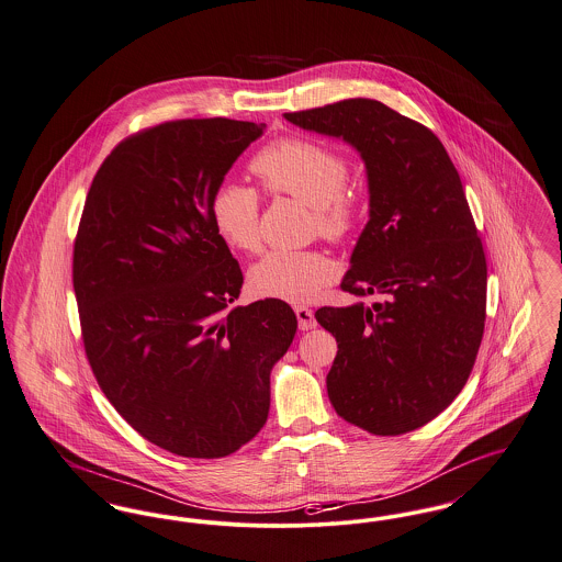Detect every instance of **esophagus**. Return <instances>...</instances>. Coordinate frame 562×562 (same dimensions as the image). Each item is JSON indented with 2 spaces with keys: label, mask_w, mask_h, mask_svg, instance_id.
I'll list each match as a JSON object with an SVG mask.
<instances>
[{
  "label": "esophagus",
  "mask_w": 562,
  "mask_h": 562,
  "mask_svg": "<svg viewBox=\"0 0 562 562\" xmlns=\"http://www.w3.org/2000/svg\"><path fill=\"white\" fill-rule=\"evenodd\" d=\"M294 311H296V317H299L300 330H313L317 326L315 315H313V311L308 306H296Z\"/></svg>",
  "instance_id": "esophagus-1"
}]
</instances>
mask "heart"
<instances>
[{
	"instance_id": "1",
	"label": "heart",
	"mask_w": 562,
	"mask_h": 562,
	"mask_svg": "<svg viewBox=\"0 0 562 562\" xmlns=\"http://www.w3.org/2000/svg\"><path fill=\"white\" fill-rule=\"evenodd\" d=\"M251 172L270 193H285L313 209L317 232L345 238L360 217V198L347 188V161L338 150L306 138H281L260 150ZM211 220L232 249L260 247V195L254 188L225 181L213 191ZM337 277V263L322 251H268L249 270L254 292L263 299L306 302Z\"/></svg>"
}]
</instances>
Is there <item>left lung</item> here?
I'll return each instance as SVG.
<instances>
[{
  "mask_svg": "<svg viewBox=\"0 0 562 562\" xmlns=\"http://www.w3.org/2000/svg\"><path fill=\"white\" fill-rule=\"evenodd\" d=\"M342 138L369 179V224L340 288L373 304L322 306L337 338L335 412L381 437L428 424L464 387L486 319V256L458 170L422 123L367 98L283 114Z\"/></svg>",
  "mask_w": 562,
  "mask_h": 562,
  "instance_id": "8db88e82",
  "label": "left lung"
}]
</instances>
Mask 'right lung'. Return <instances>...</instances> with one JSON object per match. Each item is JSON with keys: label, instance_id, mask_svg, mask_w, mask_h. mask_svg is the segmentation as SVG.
<instances>
[{"label": "right lung", "instance_id": "right-lung-1", "mask_svg": "<svg viewBox=\"0 0 562 562\" xmlns=\"http://www.w3.org/2000/svg\"><path fill=\"white\" fill-rule=\"evenodd\" d=\"M263 123L183 119L143 130L100 166L75 240L85 353L147 441L224 458L270 409V371L299 319L283 300L229 306L240 266L211 220L213 191Z\"/></svg>", "mask_w": 562, "mask_h": 562}]
</instances>
